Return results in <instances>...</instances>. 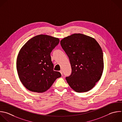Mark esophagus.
Returning <instances> with one entry per match:
<instances>
[{
  "mask_svg": "<svg viewBox=\"0 0 122 122\" xmlns=\"http://www.w3.org/2000/svg\"><path fill=\"white\" fill-rule=\"evenodd\" d=\"M59 72H60V73L61 74V75H62H62H63V72H62V70H60V71H59Z\"/></svg>",
  "mask_w": 122,
  "mask_h": 122,
  "instance_id": "34e87169",
  "label": "esophagus"
}]
</instances>
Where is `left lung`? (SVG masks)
Instances as JSON below:
<instances>
[{"mask_svg":"<svg viewBox=\"0 0 122 122\" xmlns=\"http://www.w3.org/2000/svg\"><path fill=\"white\" fill-rule=\"evenodd\" d=\"M61 46L68 56L72 72L66 77L69 86L77 92L92 89L103 70L102 49L93 38L75 33L63 39Z\"/></svg>","mask_w":122,"mask_h":122,"instance_id":"8db88e82","label":"left lung"}]
</instances>
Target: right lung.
<instances>
[{
    "mask_svg": "<svg viewBox=\"0 0 122 122\" xmlns=\"http://www.w3.org/2000/svg\"><path fill=\"white\" fill-rule=\"evenodd\" d=\"M59 43L58 38L47 35L35 36L23 46L17 60L20 81L28 90L44 92L61 74L53 70L50 54Z\"/></svg>",
    "mask_w": 122,
    "mask_h": 122,
    "instance_id": "add662e5",
    "label": "right lung"
}]
</instances>
